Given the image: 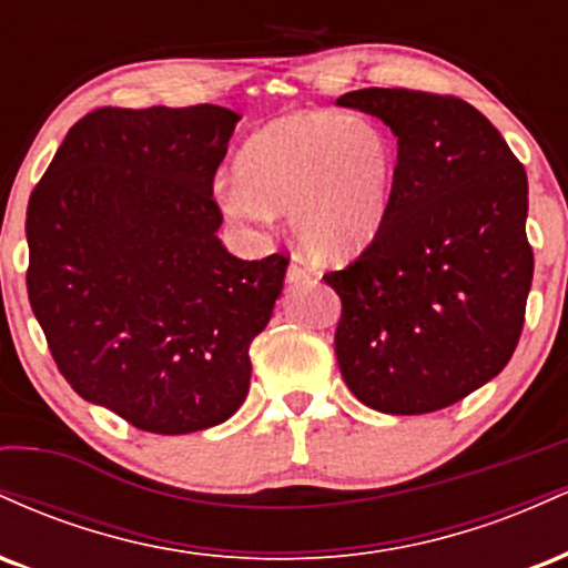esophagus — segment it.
<instances>
[{
  "label": "esophagus",
  "instance_id": "1",
  "mask_svg": "<svg viewBox=\"0 0 568 568\" xmlns=\"http://www.w3.org/2000/svg\"><path fill=\"white\" fill-rule=\"evenodd\" d=\"M310 277H312L310 264H306L302 256H293L288 264V283H304V280H310Z\"/></svg>",
  "mask_w": 568,
  "mask_h": 568
}]
</instances>
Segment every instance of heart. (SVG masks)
Returning <instances> with one entry per match:
<instances>
[{
  "instance_id": "b5f03b06",
  "label": "heart",
  "mask_w": 568,
  "mask_h": 568,
  "mask_svg": "<svg viewBox=\"0 0 568 568\" xmlns=\"http://www.w3.org/2000/svg\"><path fill=\"white\" fill-rule=\"evenodd\" d=\"M395 141L382 125L338 112H298L258 128L237 154L240 184L219 189L226 216L264 224L288 213L317 258H349L376 232L393 194Z\"/></svg>"
}]
</instances>
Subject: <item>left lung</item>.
Masks as SVG:
<instances>
[{
  "label": "left lung",
  "instance_id": "obj_1",
  "mask_svg": "<svg viewBox=\"0 0 568 568\" xmlns=\"http://www.w3.org/2000/svg\"><path fill=\"white\" fill-rule=\"evenodd\" d=\"M336 103L397 135L382 230L355 262L323 275L342 298L338 368L382 414L454 406L507 366L524 331L534 277L526 171L456 95L363 88Z\"/></svg>",
  "mask_w": 568,
  "mask_h": 568
}]
</instances>
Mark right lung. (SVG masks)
Segmentation results:
<instances>
[{
	"label": "right lung",
	"instance_id": "obj_1",
	"mask_svg": "<svg viewBox=\"0 0 568 568\" xmlns=\"http://www.w3.org/2000/svg\"><path fill=\"white\" fill-rule=\"evenodd\" d=\"M240 114L103 106L58 146L26 211V288L77 395L143 433L221 425L251 387L288 256L221 245L213 179Z\"/></svg>",
	"mask_w": 568,
	"mask_h": 568
}]
</instances>
